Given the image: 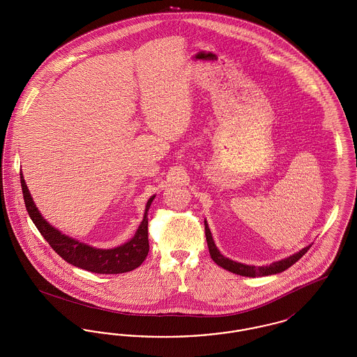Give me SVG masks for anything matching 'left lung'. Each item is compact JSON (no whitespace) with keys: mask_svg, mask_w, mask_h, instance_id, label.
Returning a JSON list of instances; mask_svg holds the SVG:
<instances>
[{"mask_svg":"<svg viewBox=\"0 0 357 357\" xmlns=\"http://www.w3.org/2000/svg\"><path fill=\"white\" fill-rule=\"evenodd\" d=\"M204 233H206V241H207L208 252H210L213 261L218 266L223 268V269H226L229 272L236 273V274H239V275H243V277H264V275H272V274L284 272V271H287L288 268H290L293 264H296L309 250V248L312 246V245H309V246L304 248L303 250H300L298 253L290 255L288 258H284L281 261L273 262V264L268 265V266H253V265H245V264H241V262H236V261L229 259L227 257L221 255V252L217 249V246L214 243L211 231H210L208 225H207L206 221H204Z\"/></svg>","mask_w":357,"mask_h":357,"instance_id":"8db88e82","label":"left lung"}]
</instances>
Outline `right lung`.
<instances>
[{
  "label": "right lung",
  "mask_w": 357,
  "mask_h": 357,
  "mask_svg": "<svg viewBox=\"0 0 357 357\" xmlns=\"http://www.w3.org/2000/svg\"><path fill=\"white\" fill-rule=\"evenodd\" d=\"M20 181L25 207L31 220L33 221L44 239L51 245L52 249L68 264L98 274H119L134 271L146 259L150 250L147 215L155 195L146 204L143 221L137 227L134 237L114 249H96L63 234L45 221L34 204L31 192L24 181L22 172L20 174Z\"/></svg>",
  "instance_id": "add662e5"
}]
</instances>
